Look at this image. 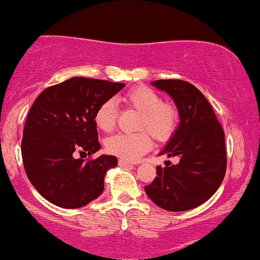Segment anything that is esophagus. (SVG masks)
I'll return each instance as SVG.
<instances>
[{
  "instance_id": "obj_1",
  "label": "esophagus",
  "mask_w": 260,
  "mask_h": 260,
  "mask_svg": "<svg viewBox=\"0 0 260 260\" xmlns=\"http://www.w3.org/2000/svg\"><path fill=\"white\" fill-rule=\"evenodd\" d=\"M118 164H119V167H130V166H133V163H130L129 160H125V159H119V161H118Z\"/></svg>"
}]
</instances>
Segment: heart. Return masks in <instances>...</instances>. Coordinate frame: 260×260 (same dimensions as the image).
Returning <instances> with one entry per match:
<instances>
[{"label": "heart", "instance_id": "1", "mask_svg": "<svg viewBox=\"0 0 260 260\" xmlns=\"http://www.w3.org/2000/svg\"><path fill=\"white\" fill-rule=\"evenodd\" d=\"M127 106L137 109L141 114L135 134H117L108 137L106 149L109 154L129 161L139 160L152 148L149 132L157 141L166 142L175 134L180 121L179 108L172 102H163L155 91L147 86H136L124 96ZM118 118L117 103L107 100L94 112V123L97 127L111 133L115 127ZM147 129L149 132H145Z\"/></svg>", "mask_w": 260, "mask_h": 260}]
</instances>
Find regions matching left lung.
Listing matches in <instances>:
<instances>
[{"instance_id":"8db88e82","label":"left lung","mask_w":260,"mask_h":260,"mask_svg":"<svg viewBox=\"0 0 260 260\" xmlns=\"http://www.w3.org/2000/svg\"><path fill=\"white\" fill-rule=\"evenodd\" d=\"M172 97L180 112L175 134L159 154L178 157L179 163L157 167L147 196L160 208L185 212L196 208L215 193L226 172L225 134L212 106L196 86L182 80L152 81Z\"/></svg>"}]
</instances>
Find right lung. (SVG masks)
<instances>
[{
    "mask_svg": "<svg viewBox=\"0 0 260 260\" xmlns=\"http://www.w3.org/2000/svg\"><path fill=\"white\" fill-rule=\"evenodd\" d=\"M125 84L72 78L47 87L30 108L21 140L27 179L45 200L62 208H80L105 190L107 172L118 166L114 155L84 161L80 155L101 148L94 112Z\"/></svg>",
    "mask_w": 260,
    "mask_h": 260,
    "instance_id": "right-lung-1",
    "label": "right lung"
}]
</instances>
